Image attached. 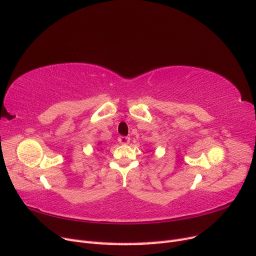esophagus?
I'll use <instances>...</instances> for the list:
<instances>
[{
  "label": "esophagus",
  "mask_w": 256,
  "mask_h": 256,
  "mask_svg": "<svg viewBox=\"0 0 256 256\" xmlns=\"http://www.w3.org/2000/svg\"><path fill=\"white\" fill-rule=\"evenodd\" d=\"M118 142L120 144H128L130 142V138L129 136H120L118 138Z\"/></svg>",
  "instance_id": "obj_1"
}]
</instances>
